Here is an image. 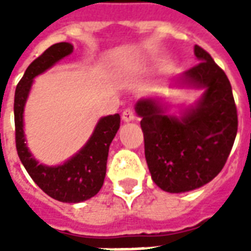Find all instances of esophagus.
Returning <instances> with one entry per match:
<instances>
[{"label": "esophagus", "mask_w": 251, "mask_h": 251, "mask_svg": "<svg viewBox=\"0 0 251 251\" xmlns=\"http://www.w3.org/2000/svg\"><path fill=\"white\" fill-rule=\"evenodd\" d=\"M136 118V114H134V110L133 109H125L124 113H122V120L125 122H130Z\"/></svg>", "instance_id": "esophagus-1"}]
</instances>
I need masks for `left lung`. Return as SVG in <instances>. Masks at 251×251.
Returning a JSON list of instances; mask_svg holds the SVG:
<instances>
[{"mask_svg":"<svg viewBox=\"0 0 251 251\" xmlns=\"http://www.w3.org/2000/svg\"><path fill=\"white\" fill-rule=\"evenodd\" d=\"M199 64L181 80L205 91L181 118L165 114L156 99H140L145 158L153 181L167 192H187L210 183L225 167L238 130L237 106L225 71L201 47L195 46Z\"/></svg>","mask_w":251,"mask_h":251,"instance_id":"1","label":"left lung"}]
</instances>
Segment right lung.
Wrapping results in <instances>:
<instances>
[{
  "instance_id": "obj_1",
  "label": "right lung",
  "mask_w": 251,
  "mask_h": 251,
  "mask_svg": "<svg viewBox=\"0 0 251 251\" xmlns=\"http://www.w3.org/2000/svg\"><path fill=\"white\" fill-rule=\"evenodd\" d=\"M70 43H57L41 53L26 68L14 94L16 148L26 172L47 195L64 203H79L98 194L106 175L109 147L120 129V114L100 118L87 144L63 165L46 167L32 157L26 148L23 129V113L33 77L44 72L60 59L70 55Z\"/></svg>"
}]
</instances>
